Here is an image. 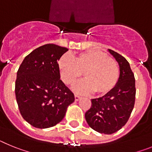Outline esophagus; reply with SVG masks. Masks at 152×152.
Here are the masks:
<instances>
[{
  "mask_svg": "<svg viewBox=\"0 0 152 152\" xmlns=\"http://www.w3.org/2000/svg\"><path fill=\"white\" fill-rule=\"evenodd\" d=\"M74 96H75V100H76V101H78V100H79L80 98H81V97H80V96H79V95L75 94Z\"/></svg>",
  "mask_w": 152,
  "mask_h": 152,
  "instance_id": "1",
  "label": "esophagus"
}]
</instances>
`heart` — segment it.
<instances>
[{
	"instance_id": "1",
	"label": "heart",
	"mask_w": 152,
	"mask_h": 152,
	"mask_svg": "<svg viewBox=\"0 0 152 152\" xmlns=\"http://www.w3.org/2000/svg\"><path fill=\"white\" fill-rule=\"evenodd\" d=\"M60 78L66 85H72L83 76L86 80L76 84L74 90L80 93L96 92L104 96L114 89L119 78V66L115 59L99 50L78 53L74 59L63 55L58 61Z\"/></svg>"
}]
</instances>
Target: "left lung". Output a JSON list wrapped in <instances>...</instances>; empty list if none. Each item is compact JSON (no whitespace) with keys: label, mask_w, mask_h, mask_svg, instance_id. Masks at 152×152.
Listing matches in <instances>:
<instances>
[{"label":"left lung","mask_w":152,"mask_h":152,"mask_svg":"<svg viewBox=\"0 0 152 152\" xmlns=\"http://www.w3.org/2000/svg\"><path fill=\"white\" fill-rule=\"evenodd\" d=\"M119 65L117 85L109 93L92 99V105L85 113L88 125L99 133L116 132L128 122L135 101V80L129 63L124 56L109 50Z\"/></svg>","instance_id":"8db88e82"}]
</instances>
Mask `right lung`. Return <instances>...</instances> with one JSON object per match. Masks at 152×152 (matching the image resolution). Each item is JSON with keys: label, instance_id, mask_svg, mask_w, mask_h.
<instances>
[{"label": "right lung", "instance_id": "obj_1", "mask_svg": "<svg viewBox=\"0 0 152 152\" xmlns=\"http://www.w3.org/2000/svg\"><path fill=\"white\" fill-rule=\"evenodd\" d=\"M67 51L58 45L45 44L28 54L18 69L16 99L23 119L34 127L56 125L74 102L72 91L60 80L58 66V60Z\"/></svg>", "mask_w": 152, "mask_h": 152}]
</instances>
